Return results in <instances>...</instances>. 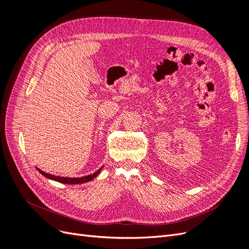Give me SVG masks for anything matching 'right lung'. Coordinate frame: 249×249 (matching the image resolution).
Returning <instances> with one entry per match:
<instances>
[{
	"label": "right lung",
	"mask_w": 249,
	"mask_h": 249,
	"mask_svg": "<svg viewBox=\"0 0 249 249\" xmlns=\"http://www.w3.org/2000/svg\"><path fill=\"white\" fill-rule=\"evenodd\" d=\"M38 169V168H37ZM102 170V167L96 170L94 173H92V175H89V176H86V177H83V178H63V177H57V176H54V175H50V173L48 172H44L40 169H38V171L41 173L42 176H44L48 178H51V179H54V180H57V182L59 183H63V184H82V183H86V182H89V180L93 179L99 173L101 172Z\"/></svg>",
	"instance_id": "1"
}]
</instances>
